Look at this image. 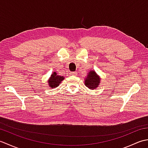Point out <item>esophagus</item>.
Returning a JSON list of instances; mask_svg holds the SVG:
<instances>
[{
    "mask_svg": "<svg viewBox=\"0 0 148 148\" xmlns=\"http://www.w3.org/2000/svg\"><path fill=\"white\" fill-rule=\"evenodd\" d=\"M77 74V71H75V72H71V75H72V76H76Z\"/></svg>",
    "mask_w": 148,
    "mask_h": 148,
    "instance_id": "34e87169",
    "label": "esophagus"
}]
</instances>
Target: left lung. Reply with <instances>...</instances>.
Masks as SVG:
<instances>
[{
	"label": "left lung",
	"instance_id": "obj_1",
	"mask_svg": "<svg viewBox=\"0 0 148 148\" xmlns=\"http://www.w3.org/2000/svg\"><path fill=\"white\" fill-rule=\"evenodd\" d=\"M100 77L92 69L84 79V85L90 90H95L100 85Z\"/></svg>",
	"mask_w": 148,
	"mask_h": 148
}]
</instances>
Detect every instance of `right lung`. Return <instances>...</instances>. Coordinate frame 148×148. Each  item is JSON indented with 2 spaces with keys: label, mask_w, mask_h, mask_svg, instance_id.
<instances>
[{
  "label": "right lung",
  "mask_w": 148,
  "mask_h": 148,
  "mask_svg": "<svg viewBox=\"0 0 148 148\" xmlns=\"http://www.w3.org/2000/svg\"><path fill=\"white\" fill-rule=\"evenodd\" d=\"M65 79V77L59 76L57 74L56 72H53L51 74V76L48 80V86L51 88H54L59 86V84L61 83L62 81Z\"/></svg>",
  "instance_id": "right-lung-1"
}]
</instances>
